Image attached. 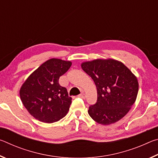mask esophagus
I'll use <instances>...</instances> for the list:
<instances>
[{
    "instance_id": "1",
    "label": "esophagus",
    "mask_w": 158,
    "mask_h": 158,
    "mask_svg": "<svg viewBox=\"0 0 158 158\" xmlns=\"http://www.w3.org/2000/svg\"><path fill=\"white\" fill-rule=\"evenodd\" d=\"M79 97H80V98H84H84H85V95L84 94V93H81V94H80V95H79Z\"/></svg>"
}]
</instances>
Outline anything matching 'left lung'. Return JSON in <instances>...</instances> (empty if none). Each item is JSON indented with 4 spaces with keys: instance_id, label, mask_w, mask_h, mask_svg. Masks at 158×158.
<instances>
[{
    "instance_id": "obj_1",
    "label": "left lung",
    "mask_w": 158,
    "mask_h": 158,
    "mask_svg": "<svg viewBox=\"0 0 158 158\" xmlns=\"http://www.w3.org/2000/svg\"><path fill=\"white\" fill-rule=\"evenodd\" d=\"M81 68L94 81L98 100L90 105L89 114L104 125L123 118L137 99V77L123 63L113 59H97L83 63Z\"/></svg>"
}]
</instances>
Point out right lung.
I'll use <instances>...</instances> for the list:
<instances>
[{
	"instance_id": "add662e5",
	"label": "right lung",
	"mask_w": 158,
	"mask_h": 158,
	"mask_svg": "<svg viewBox=\"0 0 158 158\" xmlns=\"http://www.w3.org/2000/svg\"><path fill=\"white\" fill-rule=\"evenodd\" d=\"M72 65L58 58L47 60L35 70L21 87V100L35 118L52 123L65 116L72 103L65 87L58 83Z\"/></svg>"
}]
</instances>
